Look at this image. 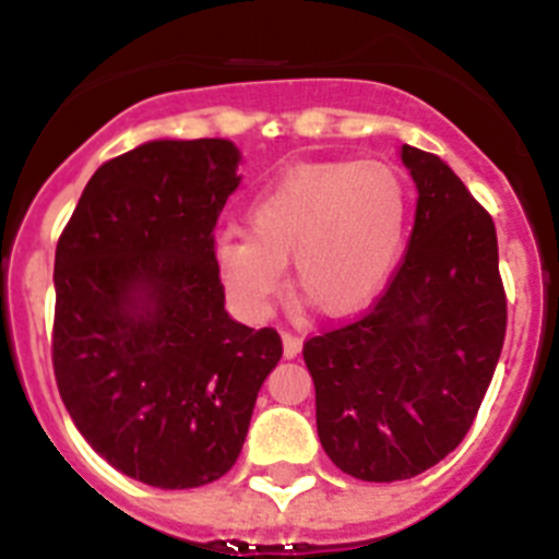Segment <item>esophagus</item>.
<instances>
[{"label": "esophagus", "mask_w": 559, "mask_h": 559, "mask_svg": "<svg viewBox=\"0 0 559 559\" xmlns=\"http://www.w3.org/2000/svg\"><path fill=\"white\" fill-rule=\"evenodd\" d=\"M299 349H302V338H299L296 333H288V330H285V333H283L285 358H296V355H299Z\"/></svg>", "instance_id": "1"}]
</instances>
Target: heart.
I'll return each instance as SVG.
<instances>
[{"mask_svg": "<svg viewBox=\"0 0 559 559\" xmlns=\"http://www.w3.org/2000/svg\"><path fill=\"white\" fill-rule=\"evenodd\" d=\"M406 185L378 159L310 162L288 170L249 206V235H224L215 271L246 316L283 290V265L305 302L347 316L374 299L406 235Z\"/></svg>", "mask_w": 559, "mask_h": 559, "instance_id": "obj_1", "label": "heart"}]
</instances>
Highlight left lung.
I'll return each instance as SVG.
<instances>
[{"label": "left lung", "instance_id": "8db88e82", "mask_svg": "<svg viewBox=\"0 0 559 559\" xmlns=\"http://www.w3.org/2000/svg\"><path fill=\"white\" fill-rule=\"evenodd\" d=\"M400 153L419 192L406 254L367 313L302 347L324 453L360 481L414 478L445 459L507 335L490 212L437 153Z\"/></svg>", "mask_w": 559, "mask_h": 559}]
</instances>
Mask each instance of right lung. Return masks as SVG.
I'll return each instance as SVG.
<instances>
[{"mask_svg": "<svg viewBox=\"0 0 559 559\" xmlns=\"http://www.w3.org/2000/svg\"><path fill=\"white\" fill-rule=\"evenodd\" d=\"M226 140H159L103 162L56 249L52 369L69 417L111 467L190 490L240 456L274 328L224 310L215 226L240 185Z\"/></svg>", "mask_w": 559, "mask_h": 559, "instance_id": "add662e5", "label": "right lung"}]
</instances>
